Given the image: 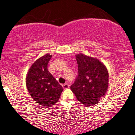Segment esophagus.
Instances as JSON below:
<instances>
[{"mask_svg": "<svg viewBox=\"0 0 135 135\" xmlns=\"http://www.w3.org/2000/svg\"><path fill=\"white\" fill-rule=\"evenodd\" d=\"M69 87H70V86L68 84H67V83L62 84V87H63L64 89H67L69 88Z\"/></svg>", "mask_w": 135, "mask_h": 135, "instance_id": "esophagus-1", "label": "esophagus"}]
</instances>
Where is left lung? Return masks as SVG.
Returning a JSON list of instances; mask_svg holds the SVG:
<instances>
[{"instance_id":"left-lung-1","label":"left lung","mask_w":135,"mask_h":135,"mask_svg":"<svg viewBox=\"0 0 135 135\" xmlns=\"http://www.w3.org/2000/svg\"><path fill=\"white\" fill-rule=\"evenodd\" d=\"M78 75L70 87L78 100L85 106H93L105 96L109 73L103 62L82 53L75 55Z\"/></svg>"}]
</instances>
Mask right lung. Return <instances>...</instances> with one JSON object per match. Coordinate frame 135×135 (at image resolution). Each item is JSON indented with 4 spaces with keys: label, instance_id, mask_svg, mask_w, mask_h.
<instances>
[{
    "label": "right lung",
    "instance_id": "add662e5",
    "mask_svg": "<svg viewBox=\"0 0 135 135\" xmlns=\"http://www.w3.org/2000/svg\"><path fill=\"white\" fill-rule=\"evenodd\" d=\"M52 55L46 54L30 66L26 78L28 92L36 103L44 108L53 106L60 98L63 87L48 70Z\"/></svg>",
    "mask_w": 135,
    "mask_h": 135
}]
</instances>
